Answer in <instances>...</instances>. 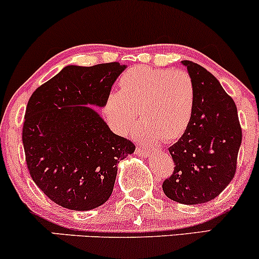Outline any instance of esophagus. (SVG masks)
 I'll return each mask as SVG.
<instances>
[{
	"label": "esophagus",
	"instance_id": "obj_1",
	"mask_svg": "<svg viewBox=\"0 0 259 259\" xmlns=\"http://www.w3.org/2000/svg\"><path fill=\"white\" fill-rule=\"evenodd\" d=\"M135 152H136V154H139V156H141V157L150 156V152H148L147 150H144V148H141V147H136Z\"/></svg>",
	"mask_w": 259,
	"mask_h": 259
}]
</instances>
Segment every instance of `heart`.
Segmentation results:
<instances>
[{"label": "heart", "mask_w": 259, "mask_h": 259, "mask_svg": "<svg viewBox=\"0 0 259 259\" xmlns=\"http://www.w3.org/2000/svg\"><path fill=\"white\" fill-rule=\"evenodd\" d=\"M119 91L106 97L103 113L114 132L124 134L142 120L136 136L144 141L171 142L185 134L192 118L195 88L186 72L135 65L121 74Z\"/></svg>", "instance_id": "1"}]
</instances>
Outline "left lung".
<instances>
[{
	"label": "left lung",
	"instance_id": "obj_1",
	"mask_svg": "<svg viewBox=\"0 0 259 259\" xmlns=\"http://www.w3.org/2000/svg\"><path fill=\"white\" fill-rule=\"evenodd\" d=\"M183 64L194 82V112L185 134L169 147L175 167L162 187L179 203H206L233 180L242 130L236 105L215 76L191 61Z\"/></svg>",
	"mask_w": 259,
	"mask_h": 259
}]
</instances>
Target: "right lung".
Masks as SVG:
<instances>
[{
	"label": "right lung",
	"instance_id": "add662e5",
	"mask_svg": "<svg viewBox=\"0 0 259 259\" xmlns=\"http://www.w3.org/2000/svg\"><path fill=\"white\" fill-rule=\"evenodd\" d=\"M125 65H68L38 86L26 106L23 146L31 179L63 208L89 210L112 195L118 163L135 151L91 107H103Z\"/></svg>",
	"mask_w": 259,
	"mask_h": 259
}]
</instances>
